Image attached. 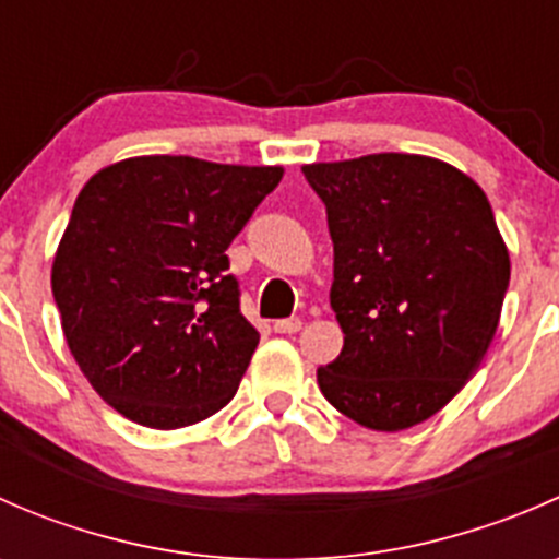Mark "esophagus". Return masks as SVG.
<instances>
[{"instance_id": "34e87169", "label": "esophagus", "mask_w": 559, "mask_h": 559, "mask_svg": "<svg viewBox=\"0 0 559 559\" xmlns=\"http://www.w3.org/2000/svg\"><path fill=\"white\" fill-rule=\"evenodd\" d=\"M273 330L281 332V335H292V332L302 330V319H297V316H292V319H281V321H275Z\"/></svg>"}]
</instances>
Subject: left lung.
<instances>
[{"label": "left lung", "mask_w": 559, "mask_h": 559, "mask_svg": "<svg viewBox=\"0 0 559 559\" xmlns=\"http://www.w3.org/2000/svg\"><path fill=\"white\" fill-rule=\"evenodd\" d=\"M326 207L343 352L316 370L343 416L379 432L430 419L481 365L511 259L481 186L419 154L302 167Z\"/></svg>", "instance_id": "obj_1"}]
</instances>
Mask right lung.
I'll use <instances>...</instances> for the list:
<instances>
[{
	"mask_svg": "<svg viewBox=\"0 0 559 559\" xmlns=\"http://www.w3.org/2000/svg\"><path fill=\"white\" fill-rule=\"evenodd\" d=\"M284 167L134 156L88 178L50 286L67 346L127 419L178 430L222 411L259 343L227 248Z\"/></svg>",
	"mask_w": 559,
	"mask_h": 559,
	"instance_id": "1",
	"label": "right lung"
}]
</instances>
